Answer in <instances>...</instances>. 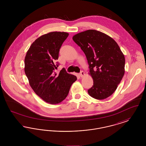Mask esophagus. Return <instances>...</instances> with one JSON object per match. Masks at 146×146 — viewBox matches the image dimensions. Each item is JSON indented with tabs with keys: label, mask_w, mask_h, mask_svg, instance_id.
I'll return each mask as SVG.
<instances>
[{
	"label": "esophagus",
	"mask_w": 146,
	"mask_h": 146,
	"mask_svg": "<svg viewBox=\"0 0 146 146\" xmlns=\"http://www.w3.org/2000/svg\"><path fill=\"white\" fill-rule=\"evenodd\" d=\"M84 74H85V73H84V71H81L80 72V76L81 77H83V76H84Z\"/></svg>",
	"instance_id": "obj_1"
}]
</instances>
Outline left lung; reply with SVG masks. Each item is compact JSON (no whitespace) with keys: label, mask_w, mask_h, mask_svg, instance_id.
<instances>
[{"label":"left lung","mask_w":146,"mask_h":146,"mask_svg":"<svg viewBox=\"0 0 146 146\" xmlns=\"http://www.w3.org/2000/svg\"><path fill=\"white\" fill-rule=\"evenodd\" d=\"M73 40L80 47L89 65L94 84L88 92L97 100H104L117 89L125 73V57L111 36L94 29L74 35Z\"/></svg>","instance_id":"8db88e82"}]
</instances>
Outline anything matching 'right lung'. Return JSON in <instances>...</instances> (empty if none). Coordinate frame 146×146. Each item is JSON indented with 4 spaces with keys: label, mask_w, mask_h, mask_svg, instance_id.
I'll use <instances>...</instances> for the list:
<instances>
[{
    "label": "right lung",
    "mask_w": 146,
    "mask_h": 146,
    "mask_svg": "<svg viewBox=\"0 0 146 146\" xmlns=\"http://www.w3.org/2000/svg\"><path fill=\"white\" fill-rule=\"evenodd\" d=\"M69 34L51 32L37 38L31 45L25 58V72L35 93L47 103L59 104L67 96L76 76L63 68L58 74L54 72L58 66L62 44Z\"/></svg>",
    "instance_id": "right-lung-1"
}]
</instances>
